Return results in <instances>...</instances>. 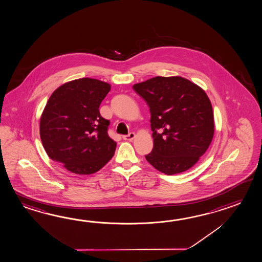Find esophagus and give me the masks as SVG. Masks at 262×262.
I'll list each match as a JSON object with an SVG mask.
<instances>
[{"label":"esophagus","instance_id":"34e87169","mask_svg":"<svg viewBox=\"0 0 262 262\" xmlns=\"http://www.w3.org/2000/svg\"><path fill=\"white\" fill-rule=\"evenodd\" d=\"M134 137H135L134 133H130L128 135H124L123 139L125 140V141H132V140H134Z\"/></svg>","mask_w":262,"mask_h":262}]
</instances>
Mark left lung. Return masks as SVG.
<instances>
[{
	"instance_id": "left-lung-1",
	"label": "left lung",
	"mask_w": 262,
	"mask_h": 262,
	"mask_svg": "<svg viewBox=\"0 0 262 262\" xmlns=\"http://www.w3.org/2000/svg\"><path fill=\"white\" fill-rule=\"evenodd\" d=\"M150 112L153 149L145 159L166 174L192 167L213 138L214 118L207 94L180 76H157L134 84Z\"/></svg>"
}]
</instances>
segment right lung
Returning a JSON list of instances; mask_svg holds the SVG:
<instances>
[{
  "instance_id": "add662e5",
  "label": "right lung",
  "mask_w": 262,
  "mask_h": 262,
  "mask_svg": "<svg viewBox=\"0 0 262 262\" xmlns=\"http://www.w3.org/2000/svg\"><path fill=\"white\" fill-rule=\"evenodd\" d=\"M105 81L81 78L66 82L50 97L41 115V142L48 156L71 173L98 172L114 156L117 143L99 105L110 91Z\"/></svg>"
}]
</instances>
